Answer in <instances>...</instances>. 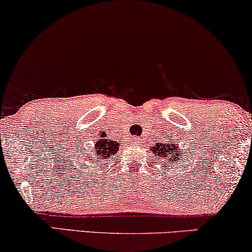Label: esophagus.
<instances>
[{"mask_svg":"<svg viewBox=\"0 0 252 252\" xmlns=\"http://www.w3.org/2000/svg\"><path fill=\"white\" fill-rule=\"evenodd\" d=\"M137 141H139V137H133V140H132L133 143H137Z\"/></svg>","mask_w":252,"mask_h":252,"instance_id":"obj_1","label":"esophagus"}]
</instances>
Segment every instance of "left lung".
I'll list each match as a JSON object with an SVG mask.
<instances>
[{
  "label": "left lung",
  "mask_w": 252,
  "mask_h": 252,
  "mask_svg": "<svg viewBox=\"0 0 252 252\" xmlns=\"http://www.w3.org/2000/svg\"><path fill=\"white\" fill-rule=\"evenodd\" d=\"M160 146H161V148L159 149V146L156 144V146H154L153 148H151L150 151H153L154 155H156V156H158V155H161L163 157H171V161H173V160L175 161V159H178V157L173 156V151L179 150L178 144L174 147V144L173 146H171V144L170 146H165L164 143H161ZM177 156H178V154H177ZM179 156L181 157V155H179Z\"/></svg>",
  "instance_id": "obj_1"
}]
</instances>
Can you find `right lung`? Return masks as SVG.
<instances>
[{"label": "right lung", "instance_id": "add662e5", "mask_svg": "<svg viewBox=\"0 0 252 252\" xmlns=\"http://www.w3.org/2000/svg\"><path fill=\"white\" fill-rule=\"evenodd\" d=\"M96 154L95 156H99L103 158H109L115 155L119 149V143L113 142L112 140L106 139L105 134H102L101 137H98V141L95 144ZM99 159V158H97Z\"/></svg>", "mask_w": 252, "mask_h": 252}]
</instances>
